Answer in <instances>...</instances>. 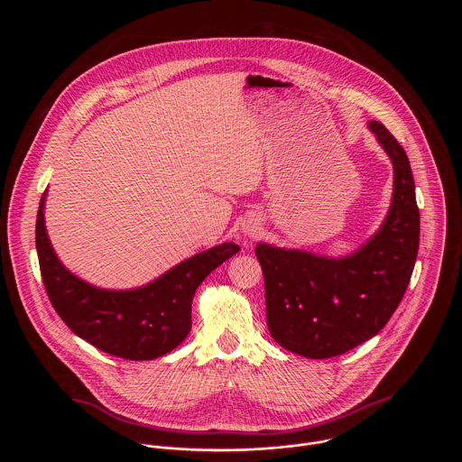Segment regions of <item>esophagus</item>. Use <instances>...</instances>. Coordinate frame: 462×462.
<instances>
[{
  "instance_id": "obj_1",
  "label": "esophagus",
  "mask_w": 462,
  "mask_h": 462,
  "mask_svg": "<svg viewBox=\"0 0 462 462\" xmlns=\"http://www.w3.org/2000/svg\"><path fill=\"white\" fill-rule=\"evenodd\" d=\"M245 233H247V235H251V236H254V235H256V227H254V226H251Z\"/></svg>"
}]
</instances>
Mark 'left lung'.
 Segmentation results:
<instances>
[{
  "label": "left lung",
  "mask_w": 462,
  "mask_h": 462,
  "mask_svg": "<svg viewBox=\"0 0 462 462\" xmlns=\"http://www.w3.org/2000/svg\"><path fill=\"white\" fill-rule=\"evenodd\" d=\"M370 130L395 171L392 208L379 233L339 260L256 247L268 330L304 357H336L374 337L395 313L418 256L420 211L409 158L384 125L372 121Z\"/></svg>",
  "instance_id": "8db88e82"
}]
</instances>
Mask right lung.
Returning <instances> with one entry per match:
<instances>
[{"instance_id": "1", "label": "right lung", "mask_w": 462, "mask_h": 462, "mask_svg": "<svg viewBox=\"0 0 462 462\" xmlns=\"http://www.w3.org/2000/svg\"><path fill=\"white\" fill-rule=\"evenodd\" d=\"M35 245L44 288L67 328L96 348L132 361L165 356L189 336L199 284L240 251L235 244H222L176 264L147 286L99 290L59 262L44 226V198L37 211Z\"/></svg>"}]
</instances>
